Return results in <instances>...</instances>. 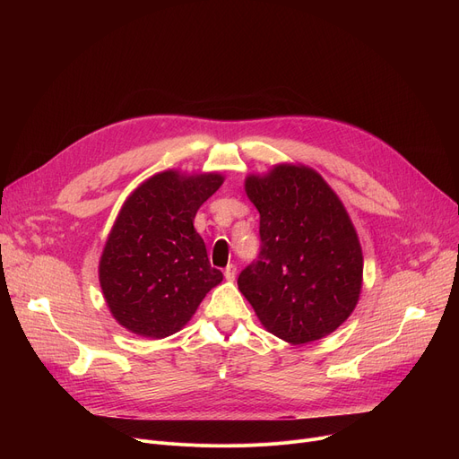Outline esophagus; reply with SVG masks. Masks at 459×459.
<instances>
[{"instance_id": "1", "label": "esophagus", "mask_w": 459, "mask_h": 459, "mask_svg": "<svg viewBox=\"0 0 459 459\" xmlns=\"http://www.w3.org/2000/svg\"><path fill=\"white\" fill-rule=\"evenodd\" d=\"M223 273H225L227 281H234L236 279V266H234V264H229Z\"/></svg>"}]
</instances>
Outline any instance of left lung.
Masks as SVG:
<instances>
[{
	"label": "left lung",
	"mask_w": 459,
	"mask_h": 459,
	"mask_svg": "<svg viewBox=\"0 0 459 459\" xmlns=\"http://www.w3.org/2000/svg\"><path fill=\"white\" fill-rule=\"evenodd\" d=\"M246 191L260 213V253L239 273V292L286 342L331 334L363 286V251L344 204L315 169L292 163L247 177Z\"/></svg>",
	"instance_id": "8db88e82"
}]
</instances>
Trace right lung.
<instances>
[{
  "label": "right lung",
  "instance_id": "add662e5",
  "mask_svg": "<svg viewBox=\"0 0 459 459\" xmlns=\"http://www.w3.org/2000/svg\"><path fill=\"white\" fill-rule=\"evenodd\" d=\"M221 184L217 173L163 171L126 199L99 266L106 303L120 325L163 339L180 331L223 281L193 227L197 210Z\"/></svg>",
  "mask_w": 459,
  "mask_h": 459
}]
</instances>
